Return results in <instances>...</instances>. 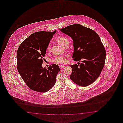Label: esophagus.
<instances>
[{
  "instance_id": "1",
  "label": "esophagus",
  "mask_w": 123,
  "mask_h": 123,
  "mask_svg": "<svg viewBox=\"0 0 123 123\" xmlns=\"http://www.w3.org/2000/svg\"><path fill=\"white\" fill-rule=\"evenodd\" d=\"M64 67V65H59V67H60V69L63 68Z\"/></svg>"
}]
</instances>
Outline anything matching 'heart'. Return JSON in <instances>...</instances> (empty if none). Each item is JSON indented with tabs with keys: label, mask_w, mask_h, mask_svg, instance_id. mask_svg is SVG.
I'll return each instance as SVG.
<instances>
[{
	"label": "heart",
	"mask_w": 123,
	"mask_h": 123,
	"mask_svg": "<svg viewBox=\"0 0 123 123\" xmlns=\"http://www.w3.org/2000/svg\"><path fill=\"white\" fill-rule=\"evenodd\" d=\"M56 41L60 45H61L62 46H63L67 43L68 42V41L67 38L63 36H60L59 37H57ZM50 49V45L49 44L46 47V51L47 52L49 51ZM68 55L57 56L54 60H53V62L58 64H64L68 62Z\"/></svg>",
	"instance_id": "heart-1"
}]
</instances>
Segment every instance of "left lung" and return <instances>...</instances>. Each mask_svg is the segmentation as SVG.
I'll return each mask as SVG.
<instances>
[{"label":"left lung","instance_id":"left-lung-1","mask_svg":"<svg viewBox=\"0 0 123 123\" xmlns=\"http://www.w3.org/2000/svg\"><path fill=\"white\" fill-rule=\"evenodd\" d=\"M60 31L73 39L72 57L79 63L70 65L72 69L70 79L79 86L89 85L99 77L104 66L106 52L100 38L93 30L79 24Z\"/></svg>","mask_w":123,"mask_h":123}]
</instances>
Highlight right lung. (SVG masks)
Masks as SVG:
<instances>
[{"mask_svg": "<svg viewBox=\"0 0 123 123\" xmlns=\"http://www.w3.org/2000/svg\"><path fill=\"white\" fill-rule=\"evenodd\" d=\"M56 30L37 31L31 35L19 46L17 51V68L18 73L31 89L45 92L55 83L59 67L52 64L48 68L42 67L46 47Z\"/></svg>", "mask_w": 123, "mask_h": 123, "instance_id": "right-lung-1", "label": "right lung"}]
</instances>
